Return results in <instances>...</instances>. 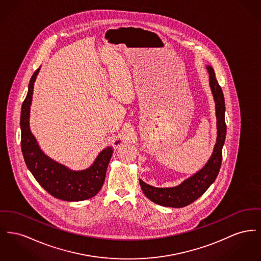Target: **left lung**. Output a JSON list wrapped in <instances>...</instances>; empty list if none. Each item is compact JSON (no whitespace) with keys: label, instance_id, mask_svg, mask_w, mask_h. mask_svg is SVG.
Instances as JSON below:
<instances>
[{"label":"left lung","instance_id":"obj_1","mask_svg":"<svg viewBox=\"0 0 261 261\" xmlns=\"http://www.w3.org/2000/svg\"><path fill=\"white\" fill-rule=\"evenodd\" d=\"M210 77V87L214 95L217 116L218 137L215 145L214 152L206 166L184 180L178 186L171 188H156L140 180L141 188L144 194L154 203L172 208H181L187 206L198 199L200 196L213 184L219 173L222 164V149L225 143L227 125L225 122V98L223 91L216 79L214 70L212 67H207Z\"/></svg>","mask_w":261,"mask_h":261}]
</instances>
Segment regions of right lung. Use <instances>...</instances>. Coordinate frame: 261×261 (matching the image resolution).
I'll return each instance as SVG.
<instances>
[{"label": "right lung", "mask_w": 261, "mask_h": 261, "mask_svg": "<svg viewBox=\"0 0 261 261\" xmlns=\"http://www.w3.org/2000/svg\"><path fill=\"white\" fill-rule=\"evenodd\" d=\"M39 69L33 73L30 81L29 92L22 102L20 113V144L27 167L36 181L57 199L82 201L92 198L103 185L113 150L110 147L105 149L97 155L91 168L81 171L68 169L41 152L30 129V109L33 85Z\"/></svg>", "instance_id": "right-lung-1"}]
</instances>
